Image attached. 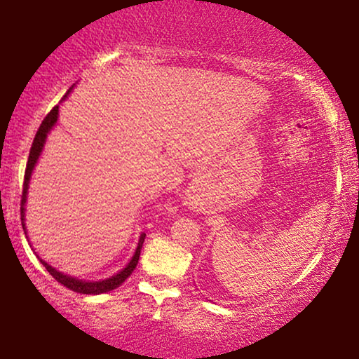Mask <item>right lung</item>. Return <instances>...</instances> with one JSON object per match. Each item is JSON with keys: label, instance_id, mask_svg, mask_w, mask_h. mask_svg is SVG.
Wrapping results in <instances>:
<instances>
[{"label": "right lung", "instance_id": "add662e5", "mask_svg": "<svg viewBox=\"0 0 359 359\" xmlns=\"http://www.w3.org/2000/svg\"><path fill=\"white\" fill-rule=\"evenodd\" d=\"M67 95H68V93H67ZM57 117H58V106H53V109L48 112L46 117H43L42 124H41V127H39L36 137H34L31 151H29L26 171H24V184H22V196H21V222H22L24 232H26V227H24V203H26L29 180H31V173H32V170H34V165H36L39 155H41V151H42L43 142H46V137L48 134V130H50L52 127H53V124H55V122H57ZM144 240H145V233H142L140 235V240H139V247H137L135 255H134V257H132L130 263L127 264V266L122 269L119 274H116V276H112L109 279H104V281H96V283L80 281V279H76V278H72V276H67V274L58 273L55 268H52L50 264H47L46 262H42V259H41V262H42L43 266H46L47 271L50 273L52 276L55 278L57 281L62 284V286L72 289V291L81 292V294H101V292H107V291H112V289L119 287L121 284L124 283L126 279L130 276L132 271H134L135 266H137V263H139L140 248H142V245H144Z\"/></svg>", "mask_w": 359, "mask_h": 359}]
</instances>
